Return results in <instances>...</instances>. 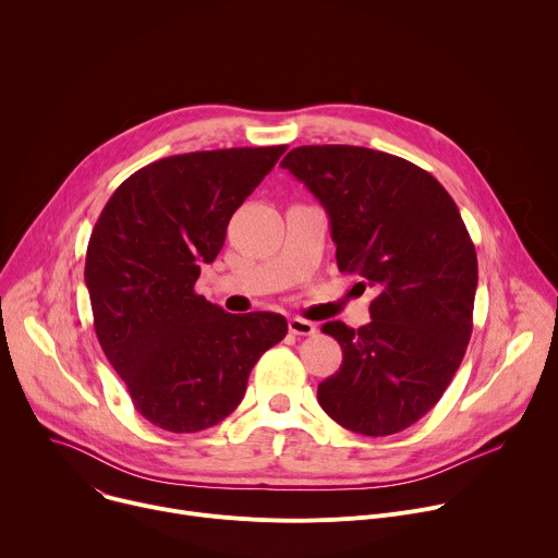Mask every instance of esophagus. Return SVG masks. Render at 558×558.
I'll list each match as a JSON object with an SVG mask.
<instances>
[{"label": "esophagus", "instance_id": "1", "mask_svg": "<svg viewBox=\"0 0 558 558\" xmlns=\"http://www.w3.org/2000/svg\"><path fill=\"white\" fill-rule=\"evenodd\" d=\"M289 331L293 336H315L317 327L313 323L304 320V317H291V320H289Z\"/></svg>", "mask_w": 558, "mask_h": 558}]
</instances>
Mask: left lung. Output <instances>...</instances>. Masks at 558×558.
I'll use <instances>...</instances> for the list:
<instances>
[{
	"label": "left lung",
	"mask_w": 558,
	"mask_h": 558,
	"mask_svg": "<svg viewBox=\"0 0 558 558\" xmlns=\"http://www.w3.org/2000/svg\"><path fill=\"white\" fill-rule=\"evenodd\" d=\"M280 166L327 209L338 269L377 291L368 325H323L342 366L317 402L347 430L400 433L441 400L472 336L476 252L461 214L433 174L386 151L302 145Z\"/></svg>",
	"instance_id": "1"
}]
</instances>
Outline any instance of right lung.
<instances>
[{"mask_svg": "<svg viewBox=\"0 0 558 558\" xmlns=\"http://www.w3.org/2000/svg\"><path fill=\"white\" fill-rule=\"evenodd\" d=\"M287 145L177 154L128 177L86 252L95 333L134 409L170 433L216 426L243 402L260 355L287 336L280 313H225L194 291L229 218Z\"/></svg>", "mask_w": 558, "mask_h": 558, "instance_id": "right-lung-1", "label": "right lung"}]
</instances>
